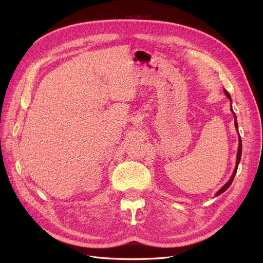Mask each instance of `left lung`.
Instances as JSON below:
<instances>
[{"instance_id":"obj_1","label":"left lung","mask_w":263,"mask_h":263,"mask_svg":"<svg viewBox=\"0 0 263 263\" xmlns=\"http://www.w3.org/2000/svg\"><path fill=\"white\" fill-rule=\"evenodd\" d=\"M225 91V94H226V97L229 99V101H232V98H230V94L226 91V90H224ZM232 109V112L234 113V110H233V108H230ZM234 115H235V113H234ZM235 127L236 128H238V124H237V118H236V115H235ZM239 134V133H238ZM241 151H242V145H241V138H240V136H239V146H238V151H237V160H236V168H235V170H234V173H233V176H232V178L229 179V181L226 183V184L222 186L218 192L216 193V196H218L219 194H221V193H224L225 191L230 186V184H232V182H233V180H234V178H235V176H236V172H237V169H238V164H239V162H240V158H241Z\"/></svg>"}]
</instances>
